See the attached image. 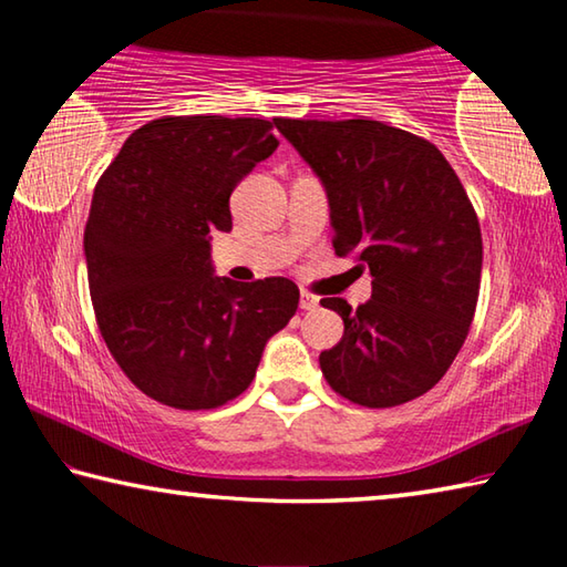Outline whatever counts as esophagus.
I'll use <instances>...</instances> for the list:
<instances>
[{"mask_svg": "<svg viewBox=\"0 0 567 567\" xmlns=\"http://www.w3.org/2000/svg\"><path fill=\"white\" fill-rule=\"evenodd\" d=\"M300 307L307 312H315L320 307V297H315L312 292H302L300 295Z\"/></svg>", "mask_w": 567, "mask_h": 567, "instance_id": "obj_1", "label": "esophagus"}]
</instances>
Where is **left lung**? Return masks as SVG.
Returning <instances> with one entry per match:
<instances>
[{
  "label": "left lung",
  "mask_w": 567,
  "mask_h": 567,
  "mask_svg": "<svg viewBox=\"0 0 567 567\" xmlns=\"http://www.w3.org/2000/svg\"><path fill=\"white\" fill-rule=\"evenodd\" d=\"M328 189L332 247L372 275V300L320 305L344 322L320 352L328 385L362 408L433 390L475 318L483 235L463 182L433 142L375 120H275Z\"/></svg>",
  "instance_id": "obj_1"
}]
</instances>
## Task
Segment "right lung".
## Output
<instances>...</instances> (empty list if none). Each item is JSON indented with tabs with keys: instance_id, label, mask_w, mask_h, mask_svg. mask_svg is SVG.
I'll list each match as a JSON object with an SVG mask.
<instances>
[{
	"instance_id": "add662e5",
	"label": "right lung",
	"mask_w": 567,
	"mask_h": 567,
	"mask_svg": "<svg viewBox=\"0 0 567 567\" xmlns=\"http://www.w3.org/2000/svg\"><path fill=\"white\" fill-rule=\"evenodd\" d=\"M272 122L189 114L134 130L94 187L84 255L94 318L124 375L177 410H213L255 380L265 342L297 312L287 277L213 275L209 229L277 150Z\"/></svg>"
}]
</instances>
